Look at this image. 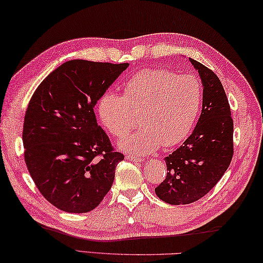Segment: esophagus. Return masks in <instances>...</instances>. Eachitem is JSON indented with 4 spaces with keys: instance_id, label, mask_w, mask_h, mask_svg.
<instances>
[{
    "instance_id": "obj_1",
    "label": "esophagus",
    "mask_w": 263,
    "mask_h": 263,
    "mask_svg": "<svg viewBox=\"0 0 263 263\" xmlns=\"http://www.w3.org/2000/svg\"><path fill=\"white\" fill-rule=\"evenodd\" d=\"M125 159L128 160V161L136 162V163H140V162L142 161V159H140V157H137V156H133V155H126Z\"/></svg>"
}]
</instances>
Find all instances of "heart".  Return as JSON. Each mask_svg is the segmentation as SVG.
Instances as JSON below:
<instances>
[{"label": "heart", "mask_w": 263, "mask_h": 263, "mask_svg": "<svg viewBox=\"0 0 263 263\" xmlns=\"http://www.w3.org/2000/svg\"><path fill=\"white\" fill-rule=\"evenodd\" d=\"M202 103V87L190 74L177 76L165 69H144L128 78L123 97L104 92L98 101V115L111 136L121 138L136 125L139 131L119 141L122 151L148 155L161 145L171 147L190 135Z\"/></svg>", "instance_id": "b5f03b06"}]
</instances>
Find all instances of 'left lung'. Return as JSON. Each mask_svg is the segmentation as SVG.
Here are the masks:
<instances>
[{
    "instance_id": "8db88e82",
    "label": "left lung",
    "mask_w": 263,
    "mask_h": 263,
    "mask_svg": "<svg viewBox=\"0 0 263 263\" xmlns=\"http://www.w3.org/2000/svg\"><path fill=\"white\" fill-rule=\"evenodd\" d=\"M201 78L202 110L184 144L165 157V179L155 189L170 204L201 199L222 178L233 155V121L221 80L200 62L189 59Z\"/></svg>"
}]
</instances>
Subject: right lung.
I'll return each instance as SVG.
<instances>
[{"label":"right lung","mask_w":263,"mask_h":263,"mask_svg":"<svg viewBox=\"0 0 263 263\" xmlns=\"http://www.w3.org/2000/svg\"><path fill=\"white\" fill-rule=\"evenodd\" d=\"M127 66L68 61L32 95L24 118V157L37 190L61 211H93L111 189L124 155L98 125L94 106Z\"/></svg>","instance_id":"add662e5"}]
</instances>
